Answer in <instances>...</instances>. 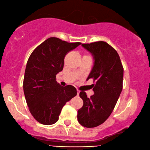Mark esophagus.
Wrapping results in <instances>:
<instances>
[{
    "instance_id": "34e87169",
    "label": "esophagus",
    "mask_w": 150,
    "mask_h": 150,
    "mask_svg": "<svg viewBox=\"0 0 150 150\" xmlns=\"http://www.w3.org/2000/svg\"><path fill=\"white\" fill-rule=\"evenodd\" d=\"M79 92H80V91H79V90H78V89H77V95H79Z\"/></svg>"
}]
</instances>
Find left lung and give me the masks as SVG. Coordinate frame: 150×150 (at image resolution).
<instances>
[{"label": "left lung", "instance_id": "1", "mask_svg": "<svg viewBox=\"0 0 150 150\" xmlns=\"http://www.w3.org/2000/svg\"><path fill=\"white\" fill-rule=\"evenodd\" d=\"M83 47L92 54L93 67L87 80L93 79L94 95L87 97L79 93L82 107L77 111V120L87 128L96 127L107 120L112 113L122 90L123 67L120 57L113 47L105 41L83 43Z\"/></svg>", "mask_w": 150, "mask_h": 150}]
</instances>
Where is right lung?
Segmentation results:
<instances>
[{"label":"right lung","instance_id":"obj_1","mask_svg":"<svg viewBox=\"0 0 150 150\" xmlns=\"http://www.w3.org/2000/svg\"><path fill=\"white\" fill-rule=\"evenodd\" d=\"M80 44L50 37L37 46L28 59L24 95L30 113L41 124L55 123L66 102L77 95L71 85L60 86L56 75L63 70L66 54Z\"/></svg>","mask_w":150,"mask_h":150}]
</instances>
